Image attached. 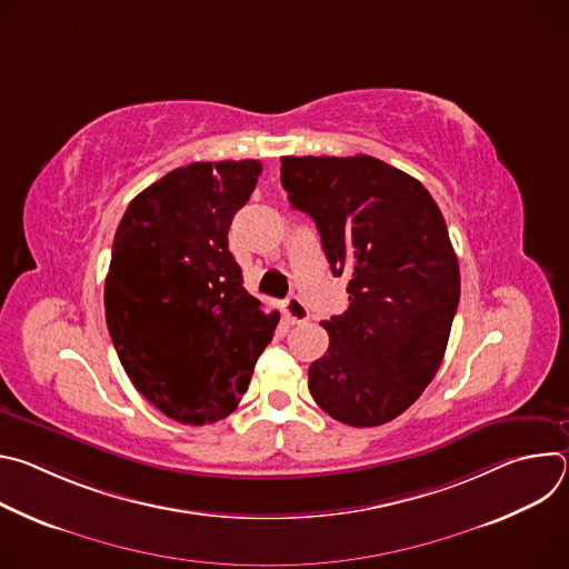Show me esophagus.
Listing matches in <instances>:
<instances>
[{"instance_id":"1","label":"esophagus","mask_w":569,"mask_h":569,"mask_svg":"<svg viewBox=\"0 0 569 569\" xmlns=\"http://www.w3.org/2000/svg\"><path fill=\"white\" fill-rule=\"evenodd\" d=\"M281 312H283V317H286L288 323H303V321H308V317H310L306 303H303L299 297H288V299L281 303Z\"/></svg>"}]
</instances>
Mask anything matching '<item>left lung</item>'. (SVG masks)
<instances>
[{"instance_id": "left-lung-1", "label": "left lung", "mask_w": 569, "mask_h": 569, "mask_svg": "<svg viewBox=\"0 0 569 569\" xmlns=\"http://www.w3.org/2000/svg\"><path fill=\"white\" fill-rule=\"evenodd\" d=\"M281 184L315 220L331 272L349 277L308 389L340 423L382 426L423 393L448 347L459 263L446 220L419 180L369 154L281 157Z\"/></svg>"}]
</instances>
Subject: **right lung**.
Returning <instances> with one entry per match:
<instances>
[{"label": "right lung", "instance_id": "obj_1", "mask_svg": "<svg viewBox=\"0 0 569 569\" xmlns=\"http://www.w3.org/2000/svg\"><path fill=\"white\" fill-rule=\"evenodd\" d=\"M261 171L257 159L180 167L128 204L114 233L110 338L137 391L180 423L231 415L277 329L227 242Z\"/></svg>", "mask_w": 569, "mask_h": 569}]
</instances>
